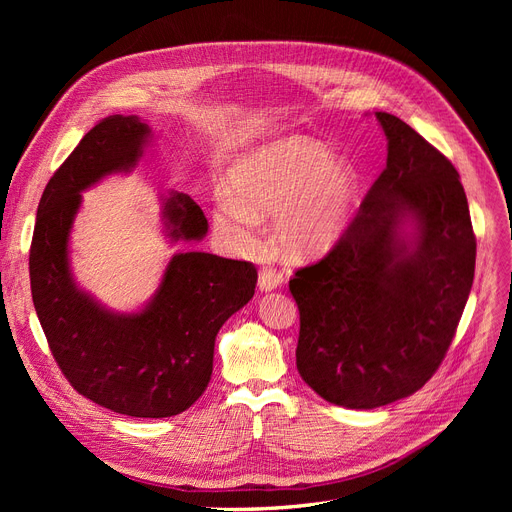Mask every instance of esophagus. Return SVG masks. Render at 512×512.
<instances>
[{
  "mask_svg": "<svg viewBox=\"0 0 512 512\" xmlns=\"http://www.w3.org/2000/svg\"><path fill=\"white\" fill-rule=\"evenodd\" d=\"M282 282H284V274L274 270V267H263L259 272V288L265 292L278 288Z\"/></svg>",
  "mask_w": 512,
  "mask_h": 512,
  "instance_id": "esophagus-1",
  "label": "esophagus"
}]
</instances>
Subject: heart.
<instances>
[{"label": "heart", "mask_w": 512, "mask_h": 512, "mask_svg": "<svg viewBox=\"0 0 512 512\" xmlns=\"http://www.w3.org/2000/svg\"><path fill=\"white\" fill-rule=\"evenodd\" d=\"M230 193H215L213 224L232 249L255 245L259 215H274L278 245L307 257L332 249L353 222L359 176L332 151L305 137H286L238 159Z\"/></svg>", "instance_id": "b5f03b06"}]
</instances>
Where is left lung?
Listing matches in <instances>:
<instances>
[{
  "label": "left lung",
  "mask_w": 512,
  "mask_h": 512,
  "mask_svg": "<svg viewBox=\"0 0 512 512\" xmlns=\"http://www.w3.org/2000/svg\"><path fill=\"white\" fill-rule=\"evenodd\" d=\"M386 168L336 245L299 267L297 367L332 405L375 409L432 380L475 276V234L450 159L400 118L375 112ZM407 219L411 237L400 235Z\"/></svg>",
  "instance_id": "left-lung-1"
}]
</instances>
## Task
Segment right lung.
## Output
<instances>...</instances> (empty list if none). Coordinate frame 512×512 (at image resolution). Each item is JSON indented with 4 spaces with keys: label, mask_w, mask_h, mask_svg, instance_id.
Instances as JSON below:
<instances>
[{
    "label": "right lung",
    "mask_w": 512,
    "mask_h": 512,
    "mask_svg": "<svg viewBox=\"0 0 512 512\" xmlns=\"http://www.w3.org/2000/svg\"><path fill=\"white\" fill-rule=\"evenodd\" d=\"M147 137L137 116H107L85 134L41 195L29 272L49 351L70 386L114 413L159 419L186 411L205 392L215 336L253 299L257 267L211 253H178L151 305L132 315L105 311L76 288L68 234L80 191L134 168ZM164 215L174 240H199L207 232L201 207L188 195L174 193Z\"/></svg>",
    "instance_id": "right-lung-1"
}]
</instances>
